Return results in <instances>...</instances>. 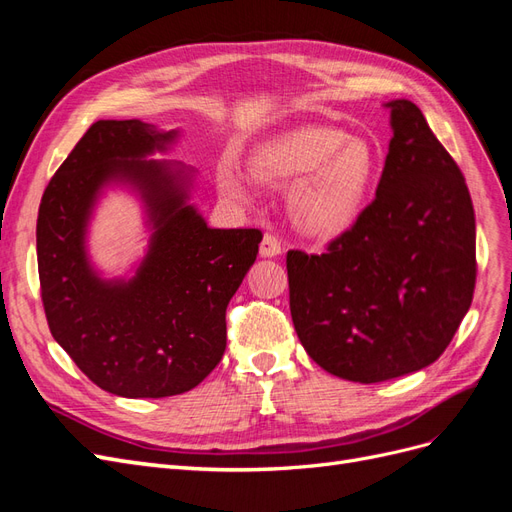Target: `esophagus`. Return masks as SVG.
Segmentation results:
<instances>
[{"instance_id":"1","label":"esophagus","mask_w":512,"mask_h":512,"mask_svg":"<svg viewBox=\"0 0 512 512\" xmlns=\"http://www.w3.org/2000/svg\"><path fill=\"white\" fill-rule=\"evenodd\" d=\"M282 241L277 239L275 235H271V232H267L265 237H262V241H260V256H265V258H273V256H280L282 254Z\"/></svg>"}]
</instances>
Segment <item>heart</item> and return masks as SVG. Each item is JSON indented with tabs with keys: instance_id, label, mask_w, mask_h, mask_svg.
Masks as SVG:
<instances>
[{
	"instance_id": "b5f03b06",
	"label": "heart",
	"mask_w": 512,
	"mask_h": 512,
	"mask_svg": "<svg viewBox=\"0 0 512 512\" xmlns=\"http://www.w3.org/2000/svg\"><path fill=\"white\" fill-rule=\"evenodd\" d=\"M378 166L376 151L363 138L335 128L307 126L260 145L250 158L256 181L292 190V209L301 226L316 235H337L359 215ZM222 190L250 198L252 183L232 166L220 170Z\"/></svg>"
}]
</instances>
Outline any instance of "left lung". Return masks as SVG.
<instances>
[{"label":"left lung","mask_w":512,"mask_h":512,"mask_svg":"<svg viewBox=\"0 0 512 512\" xmlns=\"http://www.w3.org/2000/svg\"><path fill=\"white\" fill-rule=\"evenodd\" d=\"M376 198L324 254L286 256L290 316L329 374L374 384L451 344L476 284L474 207L457 162L410 100H393Z\"/></svg>","instance_id":"8db88e82"}]
</instances>
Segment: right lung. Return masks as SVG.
<instances>
[{
    "instance_id": "obj_1",
    "label": "right lung",
    "mask_w": 512,
    "mask_h": 512,
    "mask_svg": "<svg viewBox=\"0 0 512 512\" xmlns=\"http://www.w3.org/2000/svg\"><path fill=\"white\" fill-rule=\"evenodd\" d=\"M177 132L138 119L96 121L46 185L36 224L40 294L55 342L100 389L170 397L203 382L226 350V307L254 265L258 228H209L188 200L190 173L141 160ZM134 184L154 235L128 283L90 269L84 230L106 182Z\"/></svg>"
}]
</instances>
